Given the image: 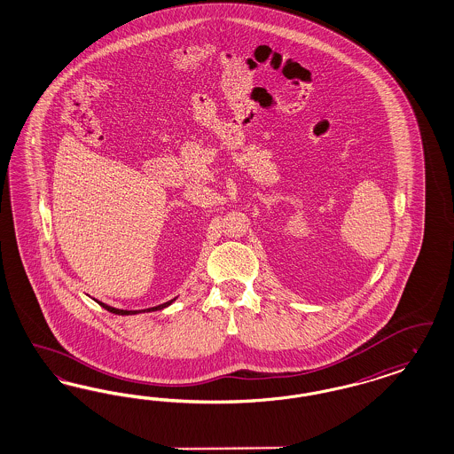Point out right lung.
I'll list each match as a JSON object with an SVG mask.
<instances>
[{
	"mask_svg": "<svg viewBox=\"0 0 454 454\" xmlns=\"http://www.w3.org/2000/svg\"><path fill=\"white\" fill-rule=\"evenodd\" d=\"M172 300H176V298H172ZM172 300L169 301H166V303H162V305H157V307H153V309H147V310H142V312H154V310H159V309H164V307H168V305H171ZM106 310H109L112 313H117V315H130V313H137V310H119V309H114V307H109V305H104V303H100ZM141 312V310H139Z\"/></svg>",
	"mask_w": 454,
	"mask_h": 454,
	"instance_id": "add662e5",
	"label": "right lung"
}]
</instances>
